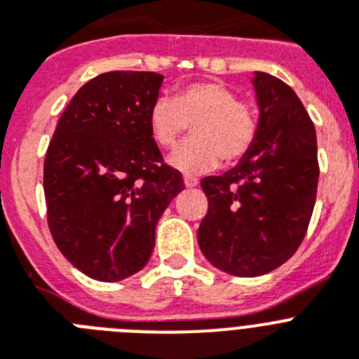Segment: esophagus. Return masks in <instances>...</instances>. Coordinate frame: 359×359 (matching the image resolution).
Returning <instances> with one entry per match:
<instances>
[{
  "label": "esophagus",
  "instance_id": "esophagus-1",
  "mask_svg": "<svg viewBox=\"0 0 359 359\" xmlns=\"http://www.w3.org/2000/svg\"><path fill=\"white\" fill-rule=\"evenodd\" d=\"M184 184H186V188H195V186L198 184V180L195 179V177H184Z\"/></svg>",
  "mask_w": 359,
  "mask_h": 359
}]
</instances>
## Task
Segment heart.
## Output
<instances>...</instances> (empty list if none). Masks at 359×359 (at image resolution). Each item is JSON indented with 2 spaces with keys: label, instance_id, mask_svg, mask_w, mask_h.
Segmentation results:
<instances>
[{
  "label": "heart",
  "instance_id": "heart-1",
  "mask_svg": "<svg viewBox=\"0 0 359 359\" xmlns=\"http://www.w3.org/2000/svg\"><path fill=\"white\" fill-rule=\"evenodd\" d=\"M149 131L161 147H173L194 128L191 140L170 156L182 173L213 170L221 158L236 162L250 151L257 137V120L248 105L222 82H197L182 87L175 98L161 96L149 107Z\"/></svg>",
  "mask_w": 359,
  "mask_h": 359
}]
</instances>
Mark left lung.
Returning <instances> with one entry per match:
<instances>
[{"instance_id":"8db88e82","label":"left lung","mask_w":359,"mask_h":359,"mask_svg":"<svg viewBox=\"0 0 359 359\" xmlns=\"http://www.w3.org/2000/svg\"><path fill=\"white\" fill-rule=\"evenodd\" d=\"M257 137L236 168L204 177L208 213L197 241L215 268L239 277L272 272L305 239L318 191L316 129L292 87L255 72Z\"/></svg>"}]
</instances>
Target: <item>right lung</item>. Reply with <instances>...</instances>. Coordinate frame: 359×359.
<instances>
[{
  "label": "right lung",
  "mask_w": 359,
  "mask_h": 359,
  "mask_svg": "<svg viewBox=\"0 0 359 359\" xmlns=\"http://www.w3.org/2000/svg\"><path fill=\"white\" fill-rule=\"evenodd\" d=\"M162 80L146 71L89 80L60 116L45 155L50 236L96 281H122L146 266L156 222L184 189L147 122Z\"/></svg>",
  "instance_id": "1"
}]
</instances>
